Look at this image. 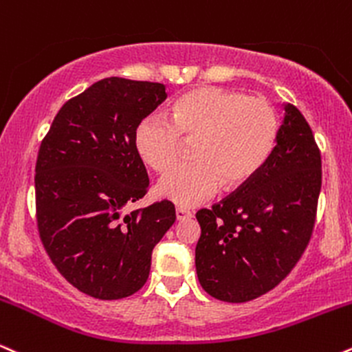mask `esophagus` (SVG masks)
<instances>
[{
	"label": "esophagus",
	"mask_w": 352,
	"mask_h": 352,
	"mask_svg": "<svg viewBox=\"0 0 352 352\" xmlns=\"http://www.w3.org/2000/svg\"><path fill=\"white\" fill-rule=\"evenodd\" d=\"M189 217H192L191 210H188L184 208H177L176 209V219H177V221H184V219H189Z\"/></svg>",
	"instance_id": "obj_1"
}]
</instances>
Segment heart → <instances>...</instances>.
Here are the masks:
<instances>
[{"label":"heart","mask_w":352,"mask_h":352,"mask_svg":"<svg viewBox=\"0 0 352 352\" xmlns=\"http://www.w3.org/2000/svg\"><path fill=\"white\" fill-rule=\"evenodd\" d=\"M169 117L143 118L135 130V148L146 166L163 173L179 157L184 139L195 142V160L169 170L156 184L160 197L183 208L208 201L222 184L249 183L272 155L278 131L267 100L212 85L179 95Z\"/></svg>","instance_id":"heart-1"}]
</instances>
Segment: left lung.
<instances>
[{
    "instance_id": "8db88e82",
    "label": "left lung",
    "mask_w": 352,
    "mask_h": 352,
    "mask_svg": "<svg viewBox=\"0 0 352 352\" xmlns=\"http://www.w3.org/2000/svg\"><path fill=\"white\" fill-rule=\"evenodd\" d=\"M275 148L249 183L196 214V272L214 298L243 303L270 292L307 249L321 191V155L308 122L290 103Z\"/></svg>"
}]
</instances>
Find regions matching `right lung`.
<instances>
[{
  "mask_svg": "<svg viewBox=\"0 0 352 352\" xmlns=\"http://www.w3.org/2000/svg\"><path fill=\"white\" fill-rule=\"evenodd\" d=\"M166 97L156 82L102 78L62 105L41 143L34 177L41 241L62 276L94 298L138 292L153 249L176 221L169 201L123 212L150 184L135 130Z\"/></svg>",
  "mask_w": 352,
  "mask_h": 352,
  "instance_id": "1",
  "label": "right lung"
}]
</instances>
